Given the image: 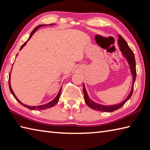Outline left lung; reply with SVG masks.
<instances>
[{"instance_id":"8db88e82","label":"left lung","mask_w":150,"mask_h":150,"mask_svg":"<svg viewBox=\"0 0 150 150\" xmlns=\"http://www.w3.org/2000/svg\"><path fill=\"white\" fill-rule=\"evenodd\" d=\"M118 46L120 49V51L122 52V56L126 59L127 60V62L128 63L129 69H130V72L132 73V89L131 91H130L129 95L127 96V97L124 99L122 102L116 104H113V105H103L95 103L93 100H92L91 98L89 97L88 95V92L86 90L85 85L83 84V91H84V100L85 103H86L88 106L91 108V109L97 110V111H103V112H112V111H115L118 109H119L121 107H122L123 105L125 104L127 101H128L130 98H131L132 95L133 94V86H134V83L136 79V64H135V56L134 54H133L132 50L130 49V47L127 44L126 41L124 40L122 36L119 35V39H118V42H117Z\"/></svg>"}]
</instances>
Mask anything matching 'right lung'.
I'll use <instances>...</instances> for the list:
<instances>
[{
    "label": "right lung",
    "instance_id": "right-lung-1",
    "mask_svg": "<svg viewBox=\"0 0 150 150\" xmlns=\"http://www.w3.org/2000/svg\"><path fill=\"white\" fill-rule=\"evenodd\" d=\"M54 24H49V25H50V26H53V25H54ZM47 26V25H46V24H41V25H39V26H37L35 28V29H34L32 31H31L30 35L29 38H28V39L27 40V41H26V42H25L21 46L20 50H21L22 48H23V47L27 44V42H28V40H29L31 39V37L33 36V35L36 32V31H37L38 29H39V28H41V27H42V26ZM17 55H18V54H17ZM12 67H13V66H12ZM11 69H12V68H11ZM10 79H11V72H10V73H9V81H8V82H9V90H10V91H11V94H12L13 95V97H15V99L17 100L19 103H20L21 104H22V106H24V107H26V108H28V109H30V110H46V109H47V108H52L53 106H55V105L57 103H58L59 100V98H60V92H61V90H62V87L60 88V90H59V93H58V94H57V96L55 97V98H54V99H53L52 101H50V102H49V103H46V104H42V105H40V106H28V105L24 104H23L22 103H21V102L18 99L17 97H16V95H15L14 92H13V91L12 88H11V86Z\"/></svg>",
    "mask_w": 150,
    "mask_h": 150
}]
</instances>
